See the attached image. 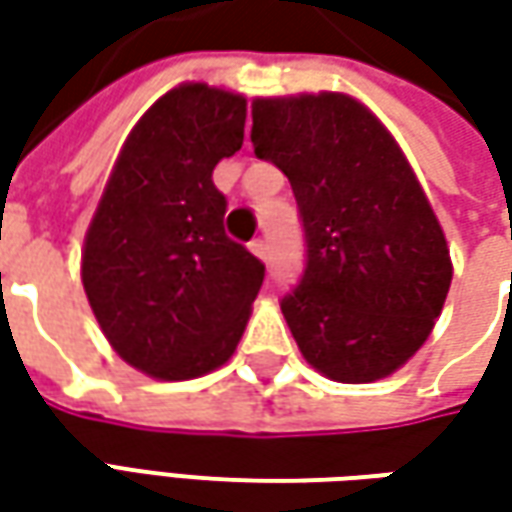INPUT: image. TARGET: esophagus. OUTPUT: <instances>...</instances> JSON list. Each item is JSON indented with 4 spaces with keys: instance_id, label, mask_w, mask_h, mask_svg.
I'll list each match as a JSON object with an SVG mask.
<instances>
[{
    "instance_id": "34e87169",
    "label": "esophagus",
    "mask_w": 512,
    "mask_h": 512,
    "mask_svg": "<svg viewBox=\"0 0 512 512\" xmlns=\"http://www.w3.org/2000/svg\"><path fill=\"white\" fill-rule=\"evenodd\" d=\"M250 253H253L256 259H262V262H265V259H267V239H253V242H250Z\"/></svg>"
}]
</instances>
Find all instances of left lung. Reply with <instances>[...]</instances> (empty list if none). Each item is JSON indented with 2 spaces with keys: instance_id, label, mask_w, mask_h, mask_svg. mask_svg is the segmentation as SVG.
I'll return each mask as SVG.
<instances>
[{
  "instance_id": "1",
  "label": "left lung",
  "mask_w": 512,
  "mask_h": 512,
  "mask_svg": "<svg viewBox=\"0 0 512 512\" xmlns=\"http://www.w3.org/2000/svg\"><path fill=\"white\" fill-rule=\"evenodd\" d=\"M250 142L293 187L305 227L302 282L282 299L302 356L322 376L367 384L430 336L453 265L402 148L347 93L253 99Z\"/></svg>"
}]
</instances>
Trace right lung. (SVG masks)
<instances>
[{
    "label": "right lung",
    "instance_id": "right-lung-1",
    "mask_svg": "<svg viewBox=\"0 0 512 512\" xmlns=\"http://www.w3.org/2000/svg\"><path fill=\"white\" fill-rule=\"evenodd\" d=\"M242 93L185 82L156 99L110 170L82 250V285L110 347L162 382L225 364L265 265L227 239L213 168L245 142Z\"/></svg>",
    "mask_w": 512,
    "mask_h": 512
}]
</instances>
